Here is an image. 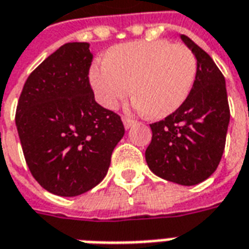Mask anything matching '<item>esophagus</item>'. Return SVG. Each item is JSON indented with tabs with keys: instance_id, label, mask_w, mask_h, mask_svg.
Here are the masks:
<instances>
[{
	"instance_id": "obj_1",
	"label": "esophagus",
	"mask_w": 249,
	"mask_h": 249,
	"mask_svg": "<svg viewBox=\"0 0 249 249\" xmlns=\"http://www.w3.org/2000/svg\"><path fill=\"white\" fill-rule=\"evenodd\" d=\"M123 123H124L125 129H129L130 126H133V125H135L136 121L132 119H128V117H123Z\"/></svg>"
}]
</instances>
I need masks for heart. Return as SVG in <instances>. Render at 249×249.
<instances>
[{
    "label": "heart",
    "instance_id": "obj_1",
    "mask_svg": "<svg viewBox=\"0 0 249 249\" xmlns=\"http://www.w3.org/2000/svg\"><path fill=\"white\" fill-rule=\"evenodd\" d=\"M196 73L197 60L188 46L165 40L135 41L114 46L104 61L93 64L89 81L104 108L114 109L132 92L136 110L161 119L183 105Z\"/></svg>",
    "mask_w": 249,
    "mask_h": 249
}]
</instances>
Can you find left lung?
<instances>
[{"mask_svg": "<svg viewBox=\"0 0 249 249\" xmlns=\"http://www.w3.org/2000/svg\"><path fill=\"white\" fill-rule=\"evenodd\" d=\"M180 38L197 60V73L188 98L178 109L151 124L152 141L145 160L159 178L196 185L219 165L230 124L225 78L207 52L189 37Z\"/></svg>", "mask_w": 249, "mask_h": 249, "instance_id": "1", "label": "left lung"}]
</instances>
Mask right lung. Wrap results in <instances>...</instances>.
I'll use <instances>...</instances> for the list:
<instances>
[{"label": "right lung", "mask_w": 249, "mask_h": 249, "mask_svg": "<svg viewBox=\"0 0 249 249\" xmlns=\"http://www.w3.org/2000/svg\"><path fill=\"white\" fill-rule=\"evenodd\" d=\"M88 42H69L32 71L19 96L16 125L33 178L48 192L73 197L107 176L125 133L119 114L94 100Z\"/></svg>", "instance_id": "1"}]
</instances>
